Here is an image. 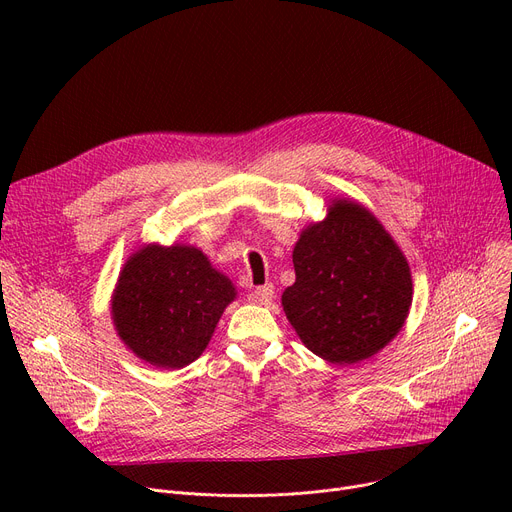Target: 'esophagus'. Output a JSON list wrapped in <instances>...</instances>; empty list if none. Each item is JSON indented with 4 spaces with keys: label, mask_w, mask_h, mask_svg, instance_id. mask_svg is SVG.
I'll return each mask as SVG.
<instances>
[{
    "label": "esophagus",
    "mask_w": 512,
    "mask_h": 512,
    "mask_svg": "<svg viewBox=\"0 0 512 512\" xmlns=\"http://www.w3.org/2000/svg\"><path fill=\"white\" fill-rule=\"evenodd\" d=\"M251 303H257V305H270L274 301V286L272 284H265V286H257L251 297H249Z\"/></svg>",
    "instance_id": "obj_1"
}]
</instances>
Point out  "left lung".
I'll return each mask as SVG.
<instances>
[{
    "mask_svg": "<svg viewBox=\"0 0 512 512\" xmlns=\"http://www.w3.org/2000/svg\"><path fill=\"white\" fill-rule=\"evenodd\" d=\"M292 263L297 280L282 292V307L301 342L324 361H365L405 326L411 267L365 205L332 199L326 218L301 230Z\"/></svg>",
    "mask_w": 512,
    "mask_h": 512,
    "instance_id": "obj_1",
    "label": "left lung"
}]
</instances>
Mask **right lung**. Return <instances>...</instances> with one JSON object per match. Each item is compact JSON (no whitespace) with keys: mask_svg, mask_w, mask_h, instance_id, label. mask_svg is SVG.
<instances>
[{"mask_svg":"<svg viewBox=\"0 0 512 512\" xmlns=\"http://www.w3.org/2000/svg\"><path fill=\"white\" fill-rule=\"evenodd\" d=\"M232 280L193 245H141L122 265L112 292V321L130 353L157 369H182L207 348Z\"/></svg>","mask_w":512,"mask_h":512,"instance_id":"obj_1","label":"right lung"}]
</instances>
